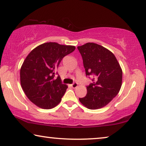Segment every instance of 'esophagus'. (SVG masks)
Returning a JSON list of instances; mask_svg holds the SVG:
<instances>
[{"label": "esophagus", "mask_w": 146, "mask_h": 146, "mask_svg": "<svg viewBox=\"0 0 146 146\" xmlns=\"http://www.w3.org/2000/svg\"><path fill=\"white\" fill-rule=\"evenodd\" d=\"M71 87H72L73 88H76L78 86V84L76 83V82H74V83L72 84H71Z\"/></svg>", "instance_id": "1"}]
</instances>
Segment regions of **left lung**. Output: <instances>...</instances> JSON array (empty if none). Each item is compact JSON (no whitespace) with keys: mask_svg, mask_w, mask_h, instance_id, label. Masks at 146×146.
Segmentation results:
<instances>
[{"mask_svg":"<svg viewBox=\"0 0 146 146\" xmlns=\"http://www.w3.org/2000/svg\"><path fill=\"white\" fill-rule=\"evenodd\" d=\"M77 48L83 59L86 75H93V83L87 86V95L80 103L90 110L108 105L122 86V70L111 51L99 44L88 42Z\"/></svg>","mask_w":146,"mask_h":146,"instance_id":"left-lung-1","label":"left lung"}]
</instances>
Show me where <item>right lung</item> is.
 <instances>
[{"label":"right lung","instance_id":"add662e5","mask_svg":"<svg viewBox=\"0 0 146 146\" xmlns=\"http://www.w3.org/2000/svg\"><path fill=\"white\" fill-rule=\"evenodd\" d=\"M75 49L74 46L46 42L34 48L24 60L20 71L22 88L26 97L42 109L55 108L60 102L68 86L55 78L59 64Z\"/></svg>","mask_w":146,"mask_h":146}]
</instances>
